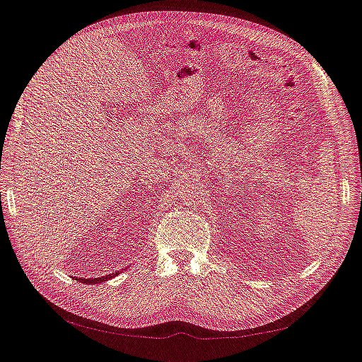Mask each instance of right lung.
<instances>
[{
    "mask_svg": "<svg viewBox=\"0 0 362 362\" xmlns=\"http://www.w3.org/2000/svg\"><path fill=\"white\" fill-rule=\"evenodd\" d=\"M122 271H124V269H122ZM122 271H119V272H114V274H109V275H105V276H99V278H86V279H83V278H76V281L83 282V284H100V282H105V281H107V279H111V278L117 276V275H118V274H121Z\"/></svg>",
    "mask_w": 362,
    "mask_h": 362,
    "instance_id": "add662e5",
    "label": "right lung"
}]
</instances>
